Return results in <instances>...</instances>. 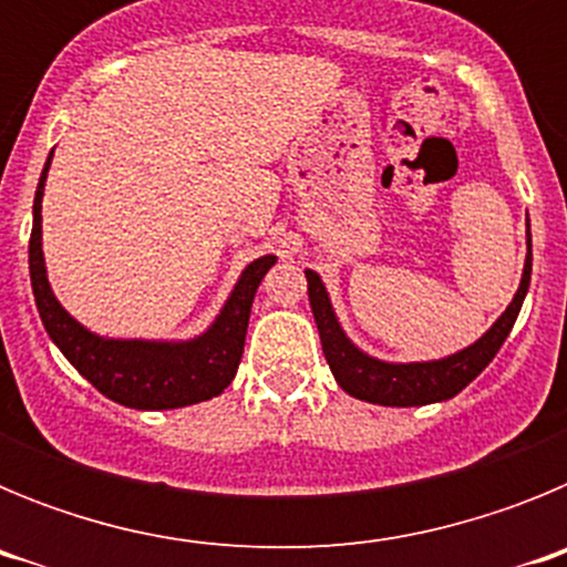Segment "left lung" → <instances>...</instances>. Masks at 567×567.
Here are the masks:
<instances>
[{
  "instance_id": "obj_1",
  "label": "left lung",
  "mask_w": 567,
  "mask_h": 567,
  "mask_svg": "<svg viewBox=\"0 0 567 567\" xmlns=\"http://www.w3.org/2000/svg\"><path fill=\"white\" fill-rule=\"evenodd\" d=\"M530 287V227H528V255H525L523 278H519L517 295L511 298L505 312L491 323L488 332L477 338L471 346L454 354H445L437 360H412V363H392V360L372 358L363 352L354 340L343 332L338 315H334L332 298L327 292V284L320 280L315 269H307L309 307H312L315 323H318L320 346L327 354V363L332 369L334 380L346 394L365 400L374 405H429L443 403L460 394L471 380L483 372L494 360L499 346L514 329L523 300Z\"/></svg>"
}]
</instances>
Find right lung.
Returning a JSON list of instances; mask_svg holds the SVG:
<instances>
[{"label":"right lung","mask_w":567,"mask_h":567,"mask_svg":"<svg viewBox=\"0 0 567 567\" xmlns=\"http://www.w3.org/2000/svg\"><path fill=\"white\" fill-rule=\"evenodd\" d=\"M50 162H53V153L44 162L37 198H33V233H30L28 247L30 287H33L39 318L50 340L104 398L127 409L164 412V409H182V405L218 398L238 372L255 292L278 258L260 255L240 269L221 312L215 315V320L202 334L189 340L104 338V334L90 332L59 303L50 289L48 267H44L42 198Z\"/></svg>","instance_id":"right-lung-1"}]
</instances>
